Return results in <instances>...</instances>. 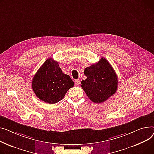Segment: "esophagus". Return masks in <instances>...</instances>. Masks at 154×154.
Here are the masks:
<instances>
[{"mask_svg":"<svg viewBox=\"0 0 154 154\" xmlns=\"http://www.w3.org/2000/svg\"><path fill=\"white\" fill-rule=\"evenodd\" d=\"M75 85L76 86H78L79 84H80V79H76L75 81Z\"/></svg>","mask_w":154,"mask_h":154,"instance_id":"1","label":"esophagus"}]
</instances>
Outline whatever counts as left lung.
Returning <instances> with one entry per match:
<instances>
[{"label": "left lung", "instance_id": "obj_1", "mask_svg": "<svg viewBox=\"0 0 154 154\" xmlns=\"http://www.w3.org/2000/svg\"><path fill=\"white\" fill-rule=\"evenodd\" d=\"M86 79L81 81V87L90 100L102 103L116 91L118 79L110 63L104 58L86 68Z\"/></svg>", "mask_w": 154, "mask_h": 154}]
</instances>
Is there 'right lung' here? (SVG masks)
<instances>
[{
  "label": "right lung",
  "instance_id": "add662e5",
  "mask_svg": "<svg viewBox=\"0 0 154 154\" xmlns=\"http://www.w3.org/2000/svg\"><path fill=\"white\" fill-rule=\"evenodd\" d=\"M32 89L40 100L55 104L63 99L74 82L62 72L57 61L51 58L44 62L33 78Z\"/></svg>",
  "mask_w": 154,
  "mask_h": 154
}]
</instances>
